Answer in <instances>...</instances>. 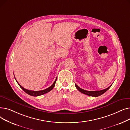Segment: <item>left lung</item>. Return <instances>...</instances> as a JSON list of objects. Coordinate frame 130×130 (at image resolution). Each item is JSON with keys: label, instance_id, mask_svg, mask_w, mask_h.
Instances as JSON below:
<instances>
[{"label": "left lung", "instance_id": "obj_1", "mask_svg": "<svg viewBox=\"0 0 130 130\" xmlns=\"http://www.w3.org/2000/svg\"><path fill=\"white\" fill-rule=\"evenodd\" d=\"M112 84H111L110 86L106 88H105V89H104V90H103L95 91H86V90H83V89H82L81 88L79 87L76 84H75L76 88L79 92H80L81 93H83L85 95H88V96H93V97H97V96H100V95L104 94L105 92H106L109 89V88L111 87V86H112Z\"/></svg>", "mask_w": 130, "mask_h": 130}]
</instances>
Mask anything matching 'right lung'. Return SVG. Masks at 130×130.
<instances>
[{
  "instance_id": "add662e5",
  "label": "right lung",
  "mask_w": 130,
  "mask_h": 130,
  "mask_svg": "<svg viewBox=\"0 0 130 130\" xmlns=\"http://www.w3.org/2000/svg\"><path fill=\"white\" fill-rule=\"evenodd\" d=\"M16 79V78H15ZM56 80H57V78H56L55 80V82H54V83L49 87H48L47 88H46V89H45L44 90H41V91H31V90H27V89H25V88H24L23 87H22L21 85H20L18 83V82L17 81V80L16 79V82H17V83L18 84V85H19V86L20 87V88H22V89L25 92H26L27 94H28L30 95H31V96H40V95H43V94H45L48 92H49L50 91H51L53 89V88L55 86V83L56 82Z\"/></svg>"
}]
</instances>
